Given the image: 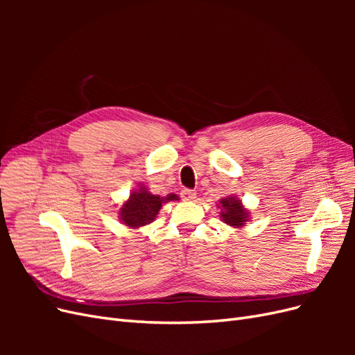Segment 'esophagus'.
I'll use <instances>...</instances> for the list:
<instances>
[{
  "label": "esophagus",
  "mask_w": 355,
  "mask_h": 355,
  "mask_svg": "<svg viewBox=\"0 0 355 355\" xmlns=\"http://www.w3.org/2000/svg\"><path fill=\"white\" fill-rule=\"evenodd\" d=\"M180 197L184 198V200H187V201H189V200H194V198H196V191H194V189H188V188L182 189V192H180Z\"/></svg>",
  "instance_id": "obj_1"
}]
</instances>
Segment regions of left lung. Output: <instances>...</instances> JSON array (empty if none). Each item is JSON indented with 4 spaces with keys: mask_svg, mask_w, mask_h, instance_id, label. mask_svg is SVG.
<instances>
[{
    "mask_svg": "<svg viewBox=\"0 0 355 355\" xmlns=\"http://www.w3.org/2000/svg\"><path fill=\"white\" fill-rule=\"evenodd\" d=\"M222 206V214L220 218L225 223L231 225V227H244V222L247 220V213L245 209L241 206V201L228 197L219 201Z\"/></svg>",
    "mask_w": 355,
    "mask_h": 355,
    "instance_id": "8db88e82",
    "label": "left lung"
}]
</instances>
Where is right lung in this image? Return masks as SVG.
<instances>
[{
    "label": "right lung",
    "instance_id": "right-lung-1",
    "mask_svg": "<svg viewBox=\"0 0 355 355\" xmlns=\"http://www.w3.org/2000/svg\"><path fill=\"white\" fill-rule=\"evenodd\" d=\"M178 200V196L170 194L166 198L154 196L146 191V188H141L139 191H133L128 201L120 209V218L127 227L139 228L146 223H151L158 214L159 209L163 207V202Z\"/></svg>",
    "mask_w": 355,
    "mask_h": 355
}]
</instances>
